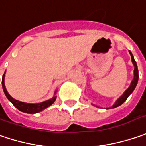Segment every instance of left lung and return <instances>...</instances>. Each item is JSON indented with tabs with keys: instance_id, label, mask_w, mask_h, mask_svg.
Masks as SVG:
<instances>
[{
	"instance_id": "left-lung-1",
	"label": "left lung",
	"mask_w": 146,
	"mask_h": 146,
	"mask_svg": "<svg viewBox=\"0 0 146 146\" xmlns=\"http://www.w3.org/2000/svg\"><path fill=\"white\" fill-rule=\"evenodd\" d=\"M129 53L131 54V61H132V64H133V65L135 67V68H134V78L133 80L131 81V85L125 91L123 94L119 97V98L117 99V100H116V102L114 103V105H113L112 107L110 108H108V109H113V108H116L117 106H119V105H121L123 103H124L125 101H126V100L127 99V97L130 96L131 94L132 93V92L134 91V89L136 88V85H137V82H138V78H139V74H138V68H137V65H136V62L134 60V57H133V55L131 54V52L129 51Z\"/></svg>"
}]
</instances>
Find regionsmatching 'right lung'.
<instances>
[{"mask_svg": "<svg viewBox=\"0 0 146 146\" xmlns=\"http://www.w3.org/2000/svg\"><path fill=\"white\" fill-rule=\"evenodd\" d=\"M5 73L2 77V88H3V91L5 92V95L6 96L7 99L10 100V102L15 105V107L17 108L19 111L23 112V113H39L41 111L44 110L45 109L48 108L49 106H50L55 101V100H56L55 93H56V92H54V96L52 98L48 100H46V101L41 102V103L30 104V103H25V102H22V101H19V100H17L15 99H14L10 96V94L6 91V88L5 86Z\"/></svg>", "mask_w": 146, "mask_h": 146, "instance_id": "1", "label": "right lung"}]
</instances>
